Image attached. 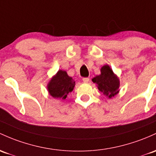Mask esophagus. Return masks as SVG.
Here are the masks:
<instances>
[{
    "mask_svg": "<svg viewBox=\"0 0 156 156\" xmlns=\"http://www.w3.org/2000/svg\"><path fill=\"white\" fill-rule=\"evenodd\" d=\"M83 81L84 82V83H88V82L90 81V78H83Z\"/></svg>",
    "mask_w": 156,
    "mask_h": 156,
    "instance_id": "obj_1",
    "label": "esophagus"
}]
</instances>
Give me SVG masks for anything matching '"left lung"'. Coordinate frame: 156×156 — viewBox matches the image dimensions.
Masks as SVG:
<instances>
[{
    "mask_svg": "<svg viewBox=\"0 0 156 156\" xmlns=\"http://www.w3.org/2000/svg\"><path fill=\"white\" fill-rule=\"evenodd\" d=\"M93 83H96L98 89L105 96L111 98L117 95L119 92L120 81L117 75H115L113 71L109 65H104L101 69V74L96 75L92 79Z\"/></svg>",
    "mask_w": 156,
    "mask_h": 156,
    "instance_id": "1",
    "label": "left lung"
}]
</instances>
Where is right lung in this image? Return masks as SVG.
Wrapping results in <instances>:
<instances>
[{
    "instance_id": "1",
    "label": "right lung",
    "mask_w": 156,
    "mask_h": 156,
    "mask_svg": "<svg viewBox=\"0 0 156 156\" xmlns=\"http://www.w3.org/2000/svg\"><path fill=\"white\" fill-rule=\"evenodd\" d=\"M75 82L64 70H58L51 78L47 85L49 95L55 98L66 99L67 95L74 89Z\"/></svg>"
}]
</instances>
